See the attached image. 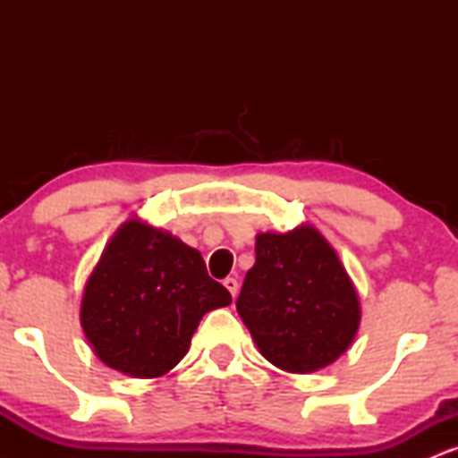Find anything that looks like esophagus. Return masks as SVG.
I'll return each mask as SVG.
<instances>
[{
    "label": "esophagus",
    "instance_id": "1",
    "mask_svg": "<svg viewBox=\"0 0 458 458\" xmlns=\"http://www.w3.org/2000/svg\"><path fill=\"white\" fill-rule=\"evenodd\" d=\"M224 286L228 288V293H230V295H233V299H234L236 295H239V282H236L234 277H225Z\"/></svg>",
    "mask_w": 458,
    "mask_h": 458
}]
</instances>
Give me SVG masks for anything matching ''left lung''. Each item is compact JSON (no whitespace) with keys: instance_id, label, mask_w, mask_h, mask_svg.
Instances as JSON below:
<instances>
[{"instance_id":"1","label":"left lung","mask_w":458,"mask_h":458,"mask_svg":"<svg viewBox=\"0 0 458 458\" xmlns=\"http://www.w3.org/2000/svg\"><path fill=\"white\" fill-rule=\"evenodd\" d=\"M239 317L273 366L308 375L334 364L360 327V297L314 225L256 234V262L236 299Z\"/></svg>"}]
</instances>
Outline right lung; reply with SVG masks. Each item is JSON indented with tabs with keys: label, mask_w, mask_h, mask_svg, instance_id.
<instances>
[{
	"label": "right lung",
	"mask_w": 458,
	"mask_h": 458,
	"mask_svg": "<svg viewBox=\"0 0 458 458\" xmlns=\"http://www.w3.org/2000/svg\"><path fill=\"white\" fill-rule=\"evenodd\" d=\"M233 303L198 250L140 217L115 230L83 288V334L105 366L155 379L191 344L199 320Z\"/></svg>",
	"instance_id": "add662e5"
}]
</instances>
